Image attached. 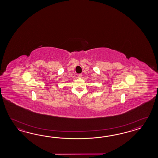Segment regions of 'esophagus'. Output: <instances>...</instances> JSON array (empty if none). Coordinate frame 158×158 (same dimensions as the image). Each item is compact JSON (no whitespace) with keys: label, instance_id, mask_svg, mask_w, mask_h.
<instances>
[{"label":"esophagus","instance_id":"34e87169","mask_svg":"<svg viewBox=\"0 0 158 158\" xmlns=\"http://www.w3.org/2000/svg\"><path fill=\"white\" fill-rule=\"evenodd\" d=\"M77 76L78 77L81 78V77H82V74H81V73H80V74H78Z\"/></svg>","mask_w":158,"mask_h":158}]
</instances>
